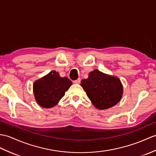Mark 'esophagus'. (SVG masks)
Instances as JSON below:
<instances>
[{
	"instance_id": "obj_1",
	"label": "esophagus",
	"mask_w": 156,
	"mask_h": 156,
	"mask_svg": "<svg viewBox=\"0 0 156 156\" xmlns=\"http://www.w3.org/2000/svg\"><path fill=\"white\" fill-rule=\"evenodd\" d=\"M73 82L74 84H80V78H78L77 80H74Z\"/></svg>"
}]
</instances>
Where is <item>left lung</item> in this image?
Here are the masks:
<instances>
[{
  "label": "left lung",
  "mask_w": 156,
  "mask_h": 156,
  "mask_svg": "<svg viewBox=\"0 0 156 156\" xmlns=\"http://www.w3.org/2000/svg\"><path fill=\"white\" fill-rule=\"evenodd\" d=\"M81 86L94 106L99 110L113 107L123 94L120 80L98 70L90 72L88 78L81 81Z\"/></svg>",
  "instance_id": "1"
}]
</instances>
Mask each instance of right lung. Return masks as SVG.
<instances>
[{"label": "right lung", "mask_w": 156, "mask_h": 156, "mask_svg": "<svg viewBox=\"0 0 156 156\" xmlns=\"http://www.w3.org/2000/svg\"><path fill=\"white\" fill-rule=\"evenodd\" d=\"M72 84L70 79L62 78L58 72L51 71L34 82L33 92L36 101L42 108H52L58 103Z\"/></svg>", "instance_id": "right-lung-1"}]
</instances>
